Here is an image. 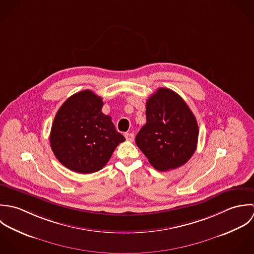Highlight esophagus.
I'll use <instances>...</instances> for the list:
<instances>
[{
	"instance_id": "esophagus-1",
	"label": "esophagus",
	"mask_w": 254,
	"mask_h": 254,
	"mask_svg": "<svg viewBox=\"0 0 254 254\" xmlns=\"http://www.w3.org/2000/svg\"><path fill=\"white\" fill-rule=\"evenodd\" d=\"M125 137H126V139H127V141H133V139H134V134L127 132V133L125 134Z\"/></svg>"
}]
</instances>
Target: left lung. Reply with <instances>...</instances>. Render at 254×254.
<instances>
[{
	"label": "left lung",
	"instance_id": "left-lung-1",
	"mask_svg": "<svg viewBox=\"0 0 254 254\" xmlns=\"http://www.w3.org/2000/svg\"><path fill=\"white\" fill-rule=\"evenodd\" d=\"M198 132L196 119L184 99L169 88H159L146 102V125L135 143L153 167L164 172L191 158Z\"/></svg>",
	"mask_w": 254,
	"mask_h": 254
}]
</instances>
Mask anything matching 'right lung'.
Wrapping results in <instances>:
<instances>
[{"mask_svg": "<svg viewBox=\"0 0 254 254\" xmlns=\"http://www.w3.org/2000/svg\"><path fill=\"white\" fill-rule=\"evenodd\" d=\"M103 101L91 90L70 96L61 106L52 125L50 145L56 158L79 174L100 171L126 138L116 130Z\"/></svg>", "mask_w": 254, "mask_h": 254, "instance_id": "1", "label": "right lung"}]
</instances>
